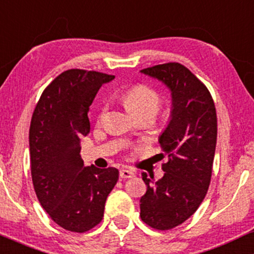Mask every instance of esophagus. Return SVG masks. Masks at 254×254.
Masks as SVG:
<instances>
[{"label":"esophagus","mask_w":254,"mask_h":254,"mask_svg":"<svg viewBox=\"0 0 254 254\" xmlns=\"http://www.w3.org/2000/svg\"><path fill=\"white\" fill-rule=\"evenodd\" d=\"M135 173L133 170L127 169V168H124V169L120 170V178L121 179H130V178H134Z\"/></svg>","instance_id":"34e87169"}]
</instances>
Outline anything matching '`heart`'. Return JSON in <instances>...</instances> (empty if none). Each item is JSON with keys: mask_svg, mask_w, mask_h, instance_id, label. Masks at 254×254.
I'll list each match as a JSON object with an SVG mask.
<instances>
[{"mask_svg": "<svg viewBox=\"0 0 254 254\" xmlns=\"http://www.w3.org/2000/svg\"><path fill=\"white\" fill-rule=\"evenodd\" d=\"M124 101L127 109L129 110L132 115H138V114L156 115V113L159 109V105H161V96L152 87L144 84H139L130 87L125 93ZM102 114L99 115V120L102 119Z\"/></svg>", "mask_w": 254, "mask_h": 254, "instance_id": "1", "label": "heart"}]
</instances>
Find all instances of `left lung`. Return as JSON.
<instances>
[{
    "instance_id": "obj_1",
    "label": "left lung",
    "mask_w": 254,
    "mask_h": 254,
    "mask_svg": "<svg viewBox=\"0 0 254 254\" xmlns=\"http://www.w3.org/2000/svg\"><path fill=\"white\" fill-rule=\"evenodd\" d=\"M140 72L162 81L172 92V115L158 139L168 156L162 165L164 175L153 181L142 173L147 190L140 199L142 222L168 230L189 219L206 195L217 141V116L207 87L184 64L169 62Z\"/></svg>"
}]
</instances>
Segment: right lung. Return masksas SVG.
Masks as SVG:
<instances>
[{
	"instance_id": "right-lung-1",
	"label": "right lung",
	"mask_w": 254,
	"mask_h": 254,
	"mask_svg": "<svg viewBox=\"0 0 254 254\" xmlns=\"http://www.w3.org/2000/svg\"><path fill=\"white\" fill-rule=\"evenodd\" d=\"M95 70L68 69L43 91L30 126L31 175L43 209L65 230L85 233L102 221L116 168L85 167L80 139L90 132L89 107L105 82Z\"/></svg>"
}]
</instances>
